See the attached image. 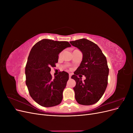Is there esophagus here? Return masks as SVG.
<instances>
[{"mask_svg": "<svg viewBox=\"0 0 133 133\" xmlns=\"http://www.w3.org/2000/svg\"><path fill=\"white\" fill-rule=\"evenodd\" d=\"M71 75H72V74H71V73H69V79H70V78H71Z\"/></svg>", "mask_w": 133, "mask_h": 133, "instance_id": "1", "label": "esophagus"}]
</instances>
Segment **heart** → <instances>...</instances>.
<instances>
[{
	"label": "heart",
	"instance_id": "b5f03b06",
	"mask_svg": "<svg viewBox=\"0 0 133 133\" xmlns=\"http://www.w3.org/2000/svg\"><path fill=\"white\" fill-rule=\"evenodd\" d=\"M62 53H60L59 54V57H60V56L62 55Z\"/></svg>",
	"mask_w": 133,
	"mask_h": 133
}]
</instances>
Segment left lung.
Returning <instances> with one entry per match:
<instances>
[{
  "label": "left lung",
  "instance_id": "1",
  "mask_svg": "<svg viewBox=\"0 0 133 133\" xmlns=\"http://www.w3.org/2000/svg\"><path fill=\"white\" fill-rule=\"evenodd\" d=\"M70 43L78 48L83 54L80 66L71 76L76 82L73 88L75 99L81 105H92L102 98L108 85L109 68L106 57L96 44L87 39ZM79 74L86 76L84 81L77 78Z\"/></svg>",
  "mask_w": 133,
  "mask_h": 133
}]
</instances>
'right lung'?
Returning <instances> with one entry per match:
<instances>
[{"label": "right lung", "mask_w": 133, "mask_h": 133, "mask_svg": "<svg viewBox=\"0 0 133 133\" xmlns=\"http://www.w3.org/2000/svg\"><path fill=\"white\" fill-rule=\"evenodd\" d=\"M71 45L68 42L44 39L31 48L25 66L26 85L34 101L44 107L59 105L69 79V74L59 72L53 78L51 66L58 62L59 54Z\"/></svg>", "instance_id": "right-lung-1"}]
</instances>
